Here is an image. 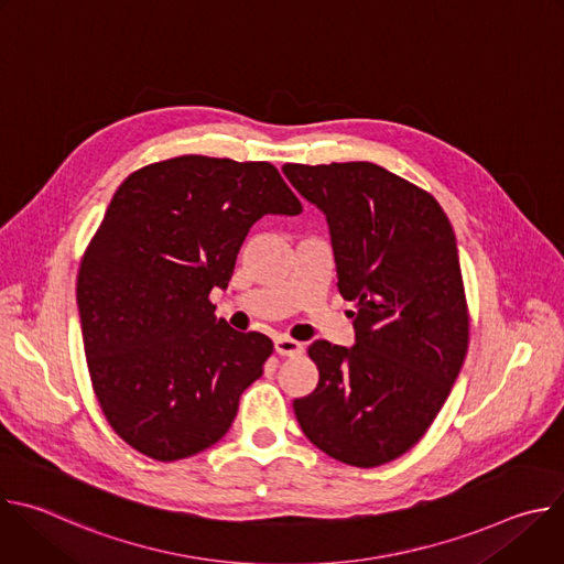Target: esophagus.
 I'll return each mask as SVG.
<instances>
[{
  "mask_svg": "<svg viewBox=\"0 0 564 564\" xmlns=\"http://www.w3.org/2000/svg\"><path fill=\"white\" fill-rule=\"evenodd\" d=\"M274 350L281 355V357H296L303 352V344L290 339V337H276L274 339Z\"/></svg>",
  "mask_w": 564,
  "mask_h": 564,
  "instance_id": "1",
  "label": "esophagus"
}]
</instances>
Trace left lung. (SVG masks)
<instances>
[{
    "mask_svg": "<svg viewBox=\"0 0 564 564\" xmlns=\"http://www.w3.org/2000/svg\"><path fill=\"white\" fill-rule=\"evenodd\" d=\"M328 218L355 346L314 341L316 388L294 399L305 437L372 468L429 431L468 350V307L448 216L422 187L372 163L283 165Z\"/></svg>",
    "mask_w": 564,
    "mask_h": 564,
    "instance_id": "left-lung-1",
    "label": "left lung"
}]
</instances>
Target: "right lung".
I'll use <instances>...</instances> for the list:
<instances>
[{"label": "right lung", "mask_w": 564, "mask_h": 564, "mask_svg": "<svg viewBox=\"0 0 564 564\" xmlns=\"http://www.w3.org/2000/svg\"><path fill=\"white\" fill-rule=\"evenodd\" d=\"M303 207L270 163L176 155L133 172L79 263L94 392L138 453L176 462L216 444L274 344L216 318L250 227Z\"/></svg>", "instance_id": "obj_1"}]
</instances>
